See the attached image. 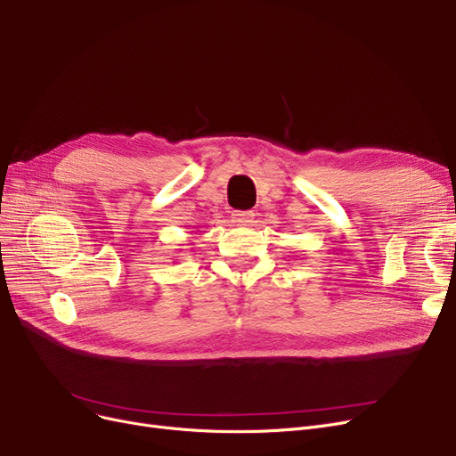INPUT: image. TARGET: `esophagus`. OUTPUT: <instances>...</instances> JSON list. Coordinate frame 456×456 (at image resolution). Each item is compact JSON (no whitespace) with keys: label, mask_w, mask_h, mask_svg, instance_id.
<instances>
[{"label":"esophagus","mask_w":456,"mask_h":456,"mask_svg":"<svg viewBox=\"0 0 456 456\" xmlns=\"http://www.w3.org/2000/svg\"><path fill=\"white\" fill-rule=\"evenodd\" d=\"M253 216H255L253 210H248V212L234 210V212H232V222L240 224V225H249V224L253 222Z\"/></svg>","instance_id":"esophagus-1"}]
</instances>
